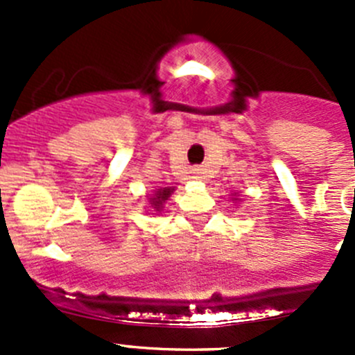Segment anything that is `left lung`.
Returning a JSON list of instances; mask_svg holds the SVG:
<instances>
[{
	"instance_id": "left-lung-1",
	"label": "left lung",
	"mask_w": 355,
	"mask_h": 355,
	"mask_svg": "<svg viewBox=\"0 0 355 355\" xmlns=\"http://www.w3.org/2000/svg\"><path fill=\"white\" fill-rule=\"evenodd\" d=\"M234 199H235V200H237V198H234Z\"/></svg>"
}]
</instances>
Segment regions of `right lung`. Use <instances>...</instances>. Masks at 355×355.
Here are the masks:
<instances>
[{"label": "right lung", "mask_w": 355, "mask_h": 355, "mask_svg": "<svg viewBox=\"0 0 355 355\" xmlns=\"http://www.w3.org/2000/svg\"><path fill=\"white\" fill-rule=\"evenodd\" d=\"M175 187H163V189H157L155 191V194L149 198V204H151L153 207H155V211H159L161 207H163V204L166 202L168 198H170L171 194H173Z\"/></svg>", "instance_id": "1"}]
</instances>
